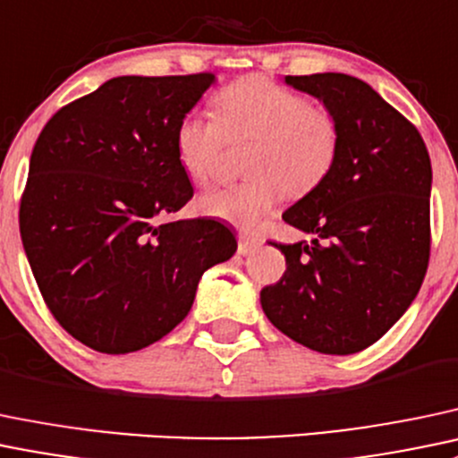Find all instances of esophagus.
Segmentation results:
<instances>
[{
	"label": "esophagus",
	"instance_id": "esophagus-1",
	"mask_svg": "<svg viewBox=\"0 0 458 458\" xmlns=\"http://www.w3.org/2000/svg\"><path fill=\"white\" fill-rule=\"evenodd\" d=\"M261 245V239L252 234H239V254H250Z\"/></svg>",
	"mask_w": 458,
	"mask_h": 458
}]
</instances>
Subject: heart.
Returning a JSON list of instances; mask_svg holds the SVG:
<instances>
[{"label": "heart", "mask_w": 458, "mask_h": 458, "mask_svg": "<svg viewBox=\"0 0 458 458\" xmlns=\"http://www.w3.org/2000/svg\"><path fill=\"white\" fill-rule=\"evenodd\" d=\"M216 120L189 114L177 123L173 147L182 171L195 184H208L219 173L225 142H250L248 177L239 184L201 195L199 210L243 230L257 228L283 192L307 195L338 160L340 124L325 107L301 91L266 76H245L215 96Z\"/></svg>", "instance_id": "heart-1"}]
</instances>
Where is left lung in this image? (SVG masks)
<instances>
[{
	"label": "left lung",
	"instance_id": "obj_1",
	"mask_svg": "<svg viewBox=\"0 0 458 458\" xmlns=\"http://www.w3.org/2000/svg\"><path fill=\"white\" fill-rule=\"evenodd\" d=\"M322 100L340 124L329 175L283 213L311 243H272L281 281L261 307L293 343L349 355L377 343L420 292L430 259L432 166L423 138L364 81L349 74L285 76Z\"/></svg>",
	"mask_w": 458,
	"mask_h": 458
}]
</instances>
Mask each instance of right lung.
<instances>
[{
	"label": "right lung",
	"mask_w": 458,
	"mask_h": 458,
	"mask_svg": "<svg viewBox=\"0 0 458 458\" xmlns=\"http://www.w3.org/2000/svg\"><path fill=\"white\" fill-rule=\"evenodd\" d=\"M215 74L118 76L47 120L19 233L47 310L100 353H131L189 316L197 283L237 252L221 221L173 219L192 184L177 123Z\"/></svg>",
	"instance_id": "1"
}]
</instances>
